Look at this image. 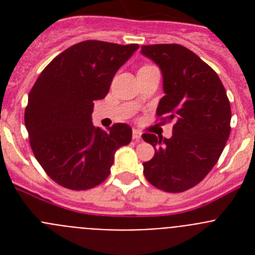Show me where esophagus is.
I'll return each mask as SVG.
<instances>
[{
  "mask_svg": "<svg viewBox=\"0 0 255 255\" xmlns=\"http://www.w3.org/2000/svg\"><path fill=\"white\" fill-rule=\"evenodd\" d=\"M132 139H134L135 141H139L141 139V131H139V130L134 129L132 130Z\"/></svg>",
  "mask_w": 255,
  "mask_h": 255,
  "instance_id": "34e87169",
  "label": "esophagus"
}]
</instances>
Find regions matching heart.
<instances>
[{"mask_svg": "<svg viewBox=\"0 0 255 255\" xmlns=\"http://www.w3.org/2000/svg\"><path fill=\"white\" fill-rule=\"evenodd\" d=\"M149 66H150V65H143V66H141L140 69H144V67H149Z\"/></svg>", "mask_w": 255, "mask_h": 255, "instance_id": "obj_1", "label": "heart"}]
</instances>
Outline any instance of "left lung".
Segmentation results:
<instances>
[{
    "mask_svg": "<svg viewBox=\"0 0 255 255\" xmlns=\"http://www.w3.org/2000/svg\"><path fill=\"white\" fill-rule=\"evenodd\" d=\"M161 67L163 91L157 120L175 121L172 136L145 132L154 148L144 176L159 190L182 193L199 184L220 158L231 131V107L216 71L181 44L141 46Z\"/></svg>",
    "mask_w": 255,
    "mask_h": 255,
    "instance_id": "obj_1",
    "label": "left lung"
}]
</instances>
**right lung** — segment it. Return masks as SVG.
I'll use <instances>...</instances> for the list:
<instances>
[{
  "label": "right lung",
  "instance_id": "add662e5",
  "mask_svg": "<svg viewBox=\"0 0 255 255\" xmlns=\"http://www.w3.org/2000/svg\"><path fill=\"white\" fill-rule=\"evenodd\" d=\"M138 44L84 40L44 67L25 108L29 143L35 158L58 185L88 190L108 177L114 154L131 141L128 124L105 131L92 124L94 101L107 96L115 74Z\"/></svg>",
  "mask_w": 255,
  "mask_h": 255
}]
</instances>
